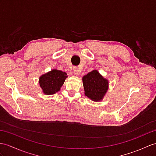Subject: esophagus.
Listing matches in <instances>:
<instances>
[{
    "label": "esophagus",
    "instance_id": "obj_1",
    "mask_svg": "<svg viewBox=\"0 0 156 156\" xmlns=\"http://www.w3.org/2000/svg\"><path fill=\"white\" fill-rule=\"evenodd\" d=\"M73 71V73H74L76 75H79V74L81 73V70L79 69V68H77V67H74Z\"/></svg>",
    "mask_w": 156,
    "mask_h": 156
}]
</instances>
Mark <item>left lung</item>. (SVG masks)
Instances as JSON below:
<instances>
[{"mask_svg":"<svg viewBox=\"0 0 156 156\" xmlns=\"http://www.w3.org/2000/svg\"><path fill=\"white\" fill-rule=\"evenodd\" d=\"M85 94L94 102H100L108 89V80L105 78L98 70L94 69L82 78Z\"/></svg>","mask_w":156,"mask_h":156,"instance_id":"left-lung-1","label":"left lung"}]
</instances>
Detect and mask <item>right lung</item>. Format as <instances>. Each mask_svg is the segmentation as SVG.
<instances>
[{
	"label": "right lung",
	"instance_id": "1",
	"mask_svg": "<svg viewBox=\"0 0 156 156\" xmlns=\"http://www.w3.org/2000/svg\"><path fill=\"white\" fill-rule=\"evenodd\" d=\"M67 74L66 72L54 69L39 77V84L43 93L46 95L54 94L60 90Z\"/></svg>",
	"mask_w": 156,
	"mask_h": 156
}]
</instances>
